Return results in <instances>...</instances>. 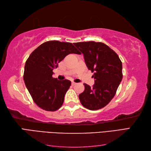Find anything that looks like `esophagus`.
Segmentation results:
<instances>
[{"label": "esophagus", "instance_id": "34e87169", "mask_svg": "<svg viewBox=\"0 0 151 151\" xmlns=\"http://www.w3.org/2000/svg\"><path fill=\"white\" fill-rule=\"evenodd\" d=\"M76 84V82H72V83H71V84L73 85V86H74V85H75Z\"/></svg>", "mask_w": 151, "mask_h": 151}]
</instances>
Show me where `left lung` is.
<instances>
[{"label":"left lung","instance_id":"1","mask_svg":"<svg viewBox=\"0 0 151 151\" xmlns=\"http://www.w3.org/2000/svg\"><path fill=\"white\" fill-rule=\"evenodd\" d=\"M83 54L89 70L94 73L92 87L84 84V91L79 95L83 106L97 110L106 106L115 95L123 78L122 62L117 54L101 42L87 41L74 43Z\"/></svg>","mask_w":151,"mask_h":151}]
</instances>
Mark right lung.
<instances>
[{
    "label": "right lung",
    "instance_id": "right-lung-1",
    "mask_svg": "<svg viewBox=\"0 0 151 151\" xmlns=\"http://www.w3.org/2000/svg\"><path fill=\"white\" fill-rule=\"evenodd\" d=\"M69 54L81 52L71 43L49 41L35 49L25 63V85L35 103L43 110L56 111L63 103L71 82L53 78L52 70Z\"/></svg>",
    "mask_w": 151,
    "mask_h": 151
}]
</instances>
